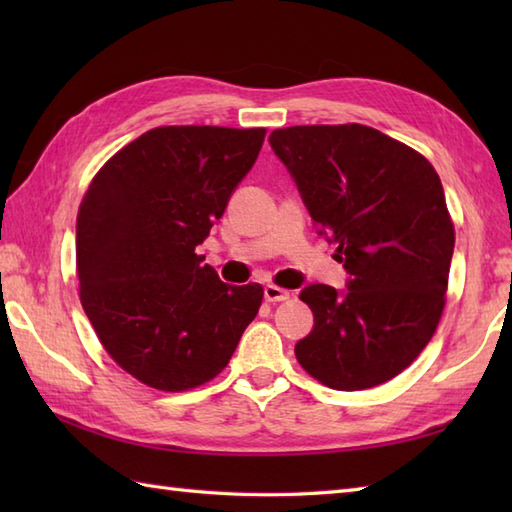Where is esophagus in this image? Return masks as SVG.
Wrapping results in <instances>:
<instances>
[{
	"label": "esophagus",
	"mask_w": 512,
	"mask_h": 512,
	"mask_svg": "<svg viewBox=\"0 0 512 512\" xmlns=\"http://www.w3.org/2000/svg\"><path fill=\"white\" fill-rule=\"evenodd\" d=\"M264 297H266V301H270V303L288 301V299H290V290L279 288V286H275V284H268V286L264 288Z\"/></svg>",
	"instance_id": "1"
}]
</instances>
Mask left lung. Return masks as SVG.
Masks as SVG:
<instances>
[{
    "label": "left lung",
    "instance_id": "8db88e82",
    "mask_svg": "<svg viewBox=\"0 0 512 512\" xmlns=\"http://www.w3.org/2000/svg\"><path fill=\"white\" fill-rule=\"evenodd\" d=\"M270 147L350 273L345 292L301 290L314 328L297 361L332 389L387 383L431 341L447 301L455 228L440 176L416 149L358 123L275 129Z\"/></svg>",
    "mask_w": 512,
    "mask_h": 512
}]
</instances>
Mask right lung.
<instances>
[{
	"mask_svg": "<svg viewBox=\"0 0 512 512\" xmlns=\"http://www.w3.org/2000/svg\"><path fill=\"white\" fill-rule=\"evenodd\" d=\"M266 129L154 127L105 162L76 215L81 306L140 383L189 391L231 361L264 299L228 286L195 246L255 165Z\"/></svg>",
	"mask_w": 512,
	"mask_h": 512,
	"instance_id": "1",
	"label": "right lung"
}]
</instances>
